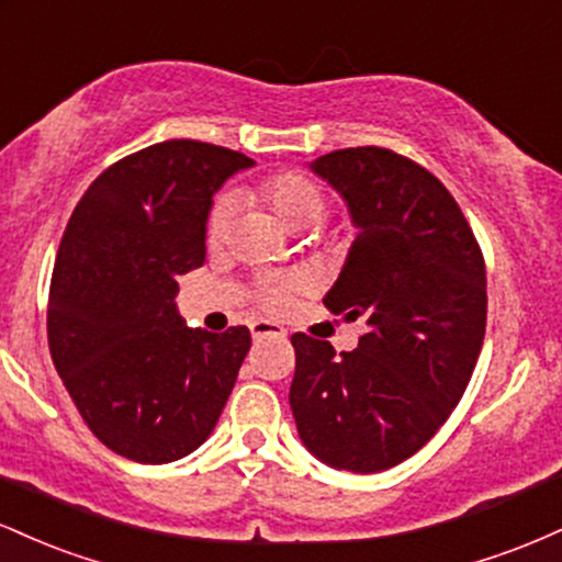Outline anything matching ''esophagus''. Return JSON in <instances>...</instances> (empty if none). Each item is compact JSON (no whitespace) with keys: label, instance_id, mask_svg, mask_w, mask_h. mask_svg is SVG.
I'll return each mask as SVG.
<instances>
[{"label":"esophagus","instance_id":"34e87169","mask_svg":"<svg viewBox=\"0 0 562 562\" xmlns=\"http://www.w3.org/2000/svg\"><path fill=\"white\" fill-rule=\"evenodd\" d=\"M250 335H254V340H267V338L285 340V327L274 325V322H267V319H256L254 325H250Z\"/></svg>","mask_w":562,"mask_h":562}]
</instances>
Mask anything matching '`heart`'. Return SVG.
Listing matches in <instances>:
<instances>
[{
	"instance_id": "1",
	"label": "heart",
	"mask_w": 562,
	"mask_h": 562,
	"mask_svg": "<svg viewBox=\"0 0 562 562\" xmlns=\"http://www.w3.org/2000/svg\"><path fill=\"white\" fill-rule=\"evenodd\" d=\"M259 198L274 209V214L288 224L290 229H306L322 222L327 211V198L322 187L312 177L301 171H282L274 177L263 179L259 184ZM237 205L232 195H222L211 205L209 218H205V240L211 248H218L229 240L232 227H235ZM293 280H269L261 288V301L269 308H282L288 303Z\"/></svg>"
}]
</instances>
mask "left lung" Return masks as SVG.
<instances>
[{
	"instance_id": "obj_1",
	"label": "left lung",
	"mask_w": 562,
	"mask_h": 562,
	"mask_svg": "<svg viewBox=\"0 0 562 562\" xmlns=\"http://www.w3.org/2000/svg\"><path fill=\"white\" fill-rule=\"evenodd\" d=\"M359 227L325 306L364 319L353 351L295 333L290 409L330 468L378 473L415 454L460 404L486 333L481 245L428 169L385 147L312 164Z\"/></svg>"
}]
</instances>
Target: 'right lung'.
Wrapping results in <instances>:
<instances>
[{
    "label": "right lung",
    "instance_id": "right-lung-1",
    "mask_svg": "<svg viewBox=\"0 0 562 562\" xmlns=\"http://www.w3.org/2000/svg\"><path fill=\"white\" fill-rule=\"evenodd\" d=\"M248 166L209 142H158L102 171L63 232L49 353L89 430L126 460L190 454L227 404L248 327L192 330L173 299L177 277L205 261L211 198Z\"/></svg>",
    "mask_w": 562,
    "mask_h": 562
}]
</instances>
